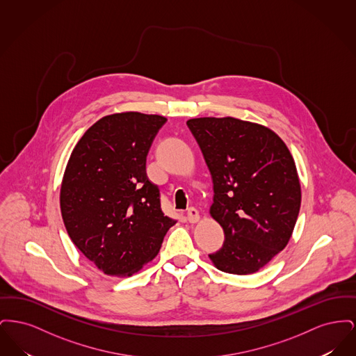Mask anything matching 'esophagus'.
<instances>
[{
  "mask_svg": "<svg viewBox=\"0 0 356 356\" xmlns=\"http://www.w3.org/2000/svg\"><path fill=\"white\" fill-rule=\"evenodd\" d=\"M186 219L191 224H196L197 221L200 220V215L199 211L196 208H189L186 212Z\"/></svg>",
  "mask_w": 356,
  "mask_h": 356,
  "instance_id": "34e87169",
  "label": "esophagus"
}]
</instances>
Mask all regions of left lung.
<instances>
[{
	"label": "left lung",
	"mask_w": 356,
	"mask_h": 356,
	"mask_svg": "<svg viewBox=\"0 0 356 356\" xmlns=\"http://www.w3.org/2000/svg\"><path fill=\"white\" fill-rule=\"evenodd\" d=\"M213 181L209 215L225 241L213 266L234 275L261 270L292 236L302 203L295 160L272 129L235 118L186 121Z\"/></svg>",
	"instance_id": "8db88e82"
}]
</instances>
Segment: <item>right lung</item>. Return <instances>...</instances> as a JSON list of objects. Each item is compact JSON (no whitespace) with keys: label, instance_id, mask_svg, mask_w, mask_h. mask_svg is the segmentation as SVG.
Segmentation results:
<instances>
[{"label":"right lung","instance_id":"right-lung-1","mask_svg":"<svg viewBox=\"0 0 356 356\" xmlns=\"http://www.w3.org/2000/svg\"><path fill=\"white\" fill-rule=\"evenodd\" d=\"M165 118L121 112L96 121L70 153L60 208L74 245L100 271L127 277L157 256L176 221L164 216L147 154Z\"/></svg>","mask_w":356,"mask_h":356}]
</instances>
